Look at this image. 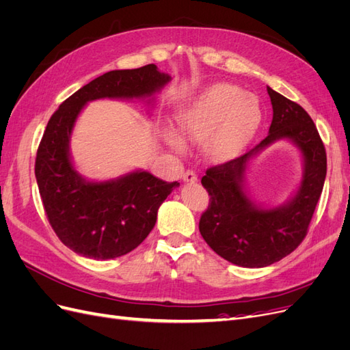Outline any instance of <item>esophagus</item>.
Here are the masks:
<instances>
[{
	"mask_svg": "<svg viewBox=\"0 0 350 350\" xmlns=\"http://www.w3.org/2000/svg\"><path fill=\"white\" fill-rule=\"evenodd\" d=\"M183 179L185 183H196L197 181V174L193 171V169H188V171L184 172Z\"/></svg>",
	"mask_w": 350,
	"mask_h": 350,
	"instance_id": "obj_1",
	"label": "esophagus"
}]
</instances>
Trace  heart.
I'll use <instances>...</instances> for the list:
<instances>
[{
	"instance_id": "heart-1",
	"label": "heart",
	"mask_w": 350,
	"mask_h": 350,
	"mask_svg": "<svg viewBox=\"0 0 350 350\" xmlns=\"http://www.w3.org/2000/svg\"><path fill=\"white\" fill-rule=\"evenodd\" d=\"M261 122V107L251 93L232 84H215L179 115V129L193 142L208 139V150L217 159H229L239 153ZM169 143L178 152L184 150L183 142L171 134Z\"/></svg>"
}]
</instances>
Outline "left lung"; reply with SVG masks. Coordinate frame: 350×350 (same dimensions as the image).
<instances>
[{
  "label": "left lung",
  "mask_w": 350,
  "mask_h": 350,
  "mask_svg": "<svg viewBox=\"0 0 350 350\" xmlns=\"http://www.w3.org/2000/svg\"><path fill=\"white\" fill-rule=\"evenodd\" d=\"M273 107L269 135L245 154L211 166L201 178L210 196L200 217L201 237L221 258L241 267H266L289 256L306 237L327 174V156L311 116L301 105L267 88ZM299 146L304 176L295 197L274 209H261L243 191L249 159L276 139Z\"/></svg>",
  "instance_id": "left-lung-1"
}]
</instances>
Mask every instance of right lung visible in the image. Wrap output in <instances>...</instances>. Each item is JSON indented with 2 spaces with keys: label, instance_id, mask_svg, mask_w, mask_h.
<instances>
[{
  "label": "right lung",
  "instance_id": "add662e5",
  "mask_svg": "<svg viewBox=\"0 0 350 350\" xmlns=\"http://www.w3.org/2000/svg\"><path fill=\"white\" fill-rule=\"evenodd\" d=\"M171 80L154 64L115 70L92 80L59 105L39 143L35 175L49 224L59 241L93 260L121 257L153 229L157 210L179 183L135 171L105 183L86 181L70 159V135L84 105L94 99L147 98Z\"/></svg>",
  "mask_w": 350,
  "mask_h": 350
}]
</instances>
